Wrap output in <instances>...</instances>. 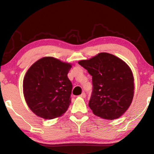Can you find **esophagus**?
<instances>
[{
    "instance_id": "1",
    "label": "esophagus",
    "mask_w": 154,
    "mask_h": 154,
    "mask_svg": "<svg viewBox=\"0 0 154 154\" xmlns=\"http://www.w3.org/2000/svg\"><path fill=\"white\" fill-rule=\"evenodd\" d=\"M85 96H86V95H85V93L83 92L79 96H80V97H82V98H85Z\"/></svg>"
}]
</instances>
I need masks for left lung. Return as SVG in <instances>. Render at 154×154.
<instances>
[{"label":"left lung","mask_w":154,"mask_h":154,"mask_svg":"<svg viewBox=\"0 0 154 154\" xmlns=\"http://www.w3.org/2000/svg\"><path fill=\"white\" fill-rule=\"evenodd\" d=\"M78 63L92 76L89 106L93 113L109 120L121 117L131 105L134 92V77L128 65L105 52Z\"/></svg>","instance_id":"obj_1"}]
</instances>
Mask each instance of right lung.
<instances>
[{"label": "right lung", "mask_w": 154, "mask_h": 154, "mask_svg": "<svg viewBox=\"0 0 154 154\" xmlns=\"http://www.w3.org/2000/svg\"><path fill=\"white\" fill-rule=\"evenodd\" d=\"M71 67V63L48 56L28 69L23 80V93L28 107L36 116L51 119L67 111L72 88L67 75Z\"/></svg>", "instance_id": "right-lung-1"}]
</instances>
